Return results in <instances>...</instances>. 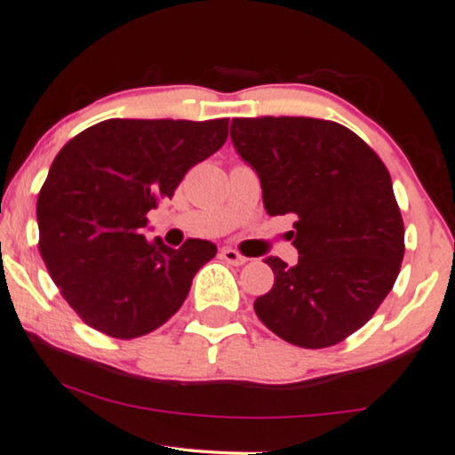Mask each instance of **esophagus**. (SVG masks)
<instances>
[{
	"mask_svg": "<svg viewBox=\"0 0 455 455\" xmlns=\"http://www.w3.org/2000/svg\"><path fill=\"white\" fill-rule=\"evenodd\" d=\"M220 258L227 261V264H230V266H243L247 261V258L245 255H241L239 251H235V249H230V247H225L220 251Z\"/></svg>",
	"mask_w": 455,
	"mask_h": 455,
	"instance_id": "34e87169",
	"label": "esophagus"
}]
</instances>
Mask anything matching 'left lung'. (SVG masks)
Instances as JSON below:
<instances>
[{"instance_id": "left-lung-1", "label": "left lung", "mask_w": 455, "mask_h": 455, "mask_svg": "<svg viewBox=\"0 0 455 455\" xmlns=\"http://www.w3.org/2000/svg\"><path fill=\"white\" fill-rule=\"evenodd\" d=\"M230 140L258 172L266 212L297 216L299 261L266 258L274 286L255 313L294 347H334L373 317L400 274L404 222L386 164L325 119H233Z\"/></svg>"}]
</instances>
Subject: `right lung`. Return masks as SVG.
<instances>
[{
	"mask_svg": "<svg viewBox=\"0 0 455 455\" xmlns=\"http://www.w3.org/2000/svg\"><path fill=\"white\" fill-rule=\"evenodd\" d=\"M227 136L228 119H107L60 150L36 202L38 251L82 322L130 340L179 311L216 245L148 241L146 214Z\"/></svg>",
	"mask_w": 455,
	"mask_h": 455,
	"instance_id": "1",
	"label": "right lung"
}]
</instances>
